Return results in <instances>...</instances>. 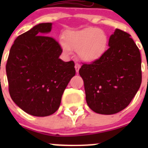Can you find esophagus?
I'll use <instances>...</instances> for the list:
<instances>
[{
    "mask_svg": "<svg viewBox=\"0 0 148 148\" xmlns=\"http://www.w3.org/2000/svg\"><path fill=\"white\" fill-rule=\"evenodd\" d=\"M80 64H78V63H76L75 65V70H76V73H78V70L80 69Z\"/></svg>",
    "mask_w": 148,
    "mask_h": 148,
    "instance_id": "obj_1",
    "label": "esophagus"
}]
</instances>
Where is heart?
<instances>
[{"label": "heart", "instance_id": "b5f03b06", "mask_svg": "<svg viewBox=\"0 0 148 148\" xmlns=\"http://www.w3.org/2000/svg\"><path fill=\"white\" fill-rule=\"evenodd\" d=\"M65 42H61L65 51L69 52L70 49L78 50V56L82 60L92 61L104 54L108 47V38L102 30L88 27L66 33Z\"/></svg>", "mask_w": 148, "mask_h": 148}]
</instances>
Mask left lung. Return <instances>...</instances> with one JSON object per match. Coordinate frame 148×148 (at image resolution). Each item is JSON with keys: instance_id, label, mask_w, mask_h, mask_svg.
I'll use <instances>...</instances> for the list:
<instances>
[{"instance_id": "left-lung-1", "label": "left lung", "mask_w": 148, "mask_h": 148, "mask_svg": "<svg viewBox=\"0 0 148 148\" xmlns=\"http://www.w3.org/2000/svg\"><path fill=\"white\" fill-rule=\"evenodd\" d=\"M108 45L100 58L79 70L89 108L104 115L127 108L142 83L140 52L130 34L116 29Z\"/></svg>"}]
</instances>
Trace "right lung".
<instances>
[{
	"instance_id": "obj_1",
	"label": "right lung",
	"mask_w": 148,
	"mask_h": 148,
	"mask_svg": "<svg viewBox=\"0 0 148 148\" xmlns=\"http://www.w3.org/2000/svg\"><path fill=\"white\" fill-rule=\"evenodd\" d=\"M51 29V23H39L19 35L6 65L12 99L34 116H47L58 110L63 92L75 75L74 61L60 59L61 46L47 35Z\"/></svg>"
}]
</instances>
